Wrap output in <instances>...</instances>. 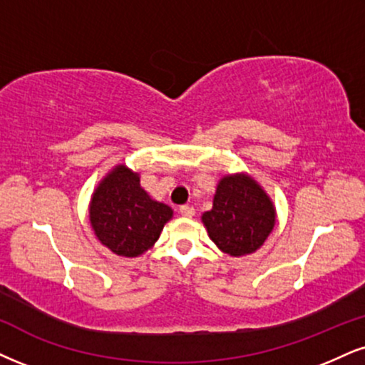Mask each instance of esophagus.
<instances>
[{"instance_id": "obj_1", "label": "esophagus", "mask_w": 365, "mask_h": 365, "mask_svg": "<svg viewBox=\"0 0 365 365\" xmlns=\"http://www.w3.org/2000/svg\"><path fill=\"white\" fill-rule=\"evenodd\" d=\"M179 211H181V215L184 218H192L195 217V208H192V206H190V205H184V206H181V208H179Z\"/></svg>"}]
</instances>
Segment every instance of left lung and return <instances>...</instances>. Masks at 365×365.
Instances as JSON below:
<instances>
[{"instance_id": "8db88e82", "label": "left lung", "mask_w": 365, "mask_h": 365, "mask_svg": "<svg viewBox=\"0 0 365 365\" xmlns=\"http://www.w3.org/2000/svg\"><path fill=\"white\" fill-rule=\"evenodd\" d=\"M211 240L233 257L254 254L276 225V208L260 184L249 174H228L220 179L213 208L203 213Z\"/></svg>"}]
</instances>
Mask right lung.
Listing matches in <instances>:
<instances>
[{
	"mask_svg": "<svg viewBox=\"0 0 365 365\" xmlns=\"http://www.w3.org/2000/svg\"><path fill=\"white\" fill-rule=\"evenodd\" d=\"M173 210L147 195L140 175L115 165L94 190L89 222L103 245L121 257H138L159 240Z\"/></svg>",
	"mask_w": 365,
	"mask_h": 365,
	"instance_id": "1",
	"label": "right lung"
}]
</instances>
